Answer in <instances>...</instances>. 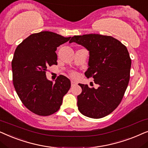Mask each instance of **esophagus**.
Instances as JSON below:
<instances>
[{
  "label": "esophagus",
  "mask_w": 148,
  "mask_h": 148,
  "mask_svg": "<svg viewBox=\"0 0 148 148\" xmlns=\"http://www.w3.org/2000/svg\"><path fill=\"white\" fill-rule=\"evenodd\" d=\"M76 82H74V80H71V85L74 86V85H76Z\"/></svg>",
  "instance_id": "1"
}]
</instances>
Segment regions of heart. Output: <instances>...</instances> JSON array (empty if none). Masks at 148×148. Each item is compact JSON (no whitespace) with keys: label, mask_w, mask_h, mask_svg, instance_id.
<instances>
[{"label":"heart","mask_w":148,"mask_h":148,"mask_svg":"<svg viewBox=\"0 0 148 148\" xmlns=\"http://www.w3.org/2000/svg\"><path fill=\"white\" fill-rule=\"evenodd\" d=\"M70 74L72 77H76V76H77V74H76V72H74V71H71Z\"/></svg>","instance_id":"obj_1"}]
</instances>
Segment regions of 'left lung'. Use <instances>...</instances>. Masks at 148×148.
Instances as JSON below:
<instances>
[{
    "label": "left lung",
    "mask_w": 148,
    "mask_h": 148,
    "mask_svg": "<svg viewBox=\"0 0 148 148\" xmlns=\"http://www.w3.org/2000/svg\"><path fill=\"white\" fill-rule=\"evenodd\" d=\"M76 42L89 51L86 77L93 78L97 89L78 84L82 92L78 95V110L86 116L101 119L112 113L123 99L130 78L131 60L127 47L110 36L90 34L74 36Z\"/></svg>",
    "instance_id": "obj_1"
}]
</instances>
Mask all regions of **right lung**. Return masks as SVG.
<instances>
[{"mask_svg": "<svg viewBox=\"0 0 148 148\" xmlns=\"http://www.w3.org/2000/svg\"><path fill=\"white\" fill-rule=\"evenodd\" d=\"M71 37L43 31L31 34L15 49L11 62L13 82L23 105L39 116L58 111L64 96L70 89V80L60 75L56 82L47 80L49 66L57 65V47Z\"/></svg>", "mask_w": 148, "mask_h": 148, "instance_id": "1", "label": "right lung"}]
</instances>
